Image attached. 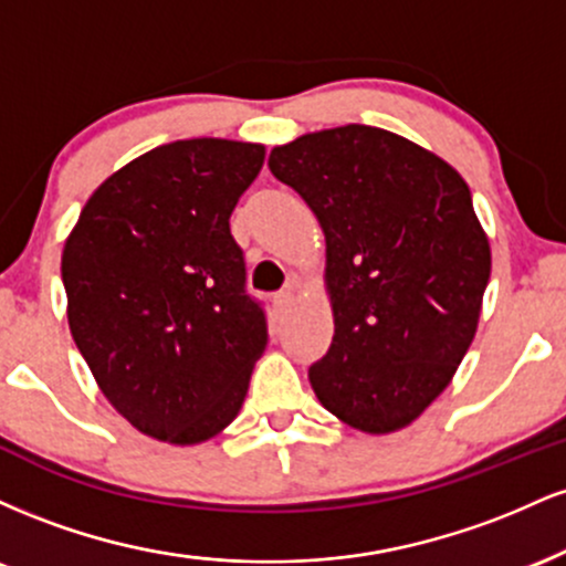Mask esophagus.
<instances>
[{"mask_svg": "<svg viewBox=\"0 0 566 566\" xmlns=\"http://www.w3.org/2000/svg\"><path fill=\"white\" fill-rule=\"evenodd\" d=\"M292 303H295V297H292V292H279L274 297V308L279 316H287V311L292 308Z\"/></svg>", "mask_w": 566, "mask_h": 566, "instance_id": "34e87169", "label": "esophagus"}]
</instances>
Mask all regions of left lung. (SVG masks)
Instances as JSON below:
<instances>
[{
    "label": "left lung",
    "mask_w": 566,
    "mask_h": 566,
    "mask_svg": "<svg viewBox=\"0 0 566 566\" xmlns=\"http://www.w3.org/2000/svg\"><path fill=\"white\" fill-rule=\"evenodd\" d=\"M269 167L327 242L335 335L308 369L316 399L356 431H401L450 386L479 327L492 252L469 184L428 148L367 125L301 135Z\"/></svg>",
    "instance_id": "8db88e82"
}]
</instances>
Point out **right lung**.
<instances>
[{"label": "right lung", "instance_id": "1", "mask_svg": "<svg viewBox=\"0 0 566 566\" xmlns=\"http://www.w3.org/2000/svg\"><path fill=\"white\" fill-rule=\"evenodd\" d=\"M263 159L261 143H165L108 175L69 233L71 337L146 437L201 444L244 405L269 329L229 218Z\"/></svg>", "mask_w": 566, "mask_h": 566}]
</instances>
